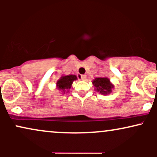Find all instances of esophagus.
Segmentation results:
<instances>
[{"instance_id": "1", "label": "esophagus", "mask_w": 157, "mask_h": 157, "mask_svg": "<svg viewBox=\"0 0 157 157\" xmlns=\"http://www.w3.org/2000/svg\"><path fill=\"white\" fill-rule=\"evenodd\" d=\"M80 79L82 80H86V75H80Z\"/></svg>"}]
</instances>
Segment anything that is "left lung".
Here are the masks:
<instances>
[{
  "instance_id": "obj_1",
  "label": "left lung",
  "mask_w": 157,
  "mask_h": 157,
  "mask_svg": "<svg viewBox=\"0 0 157 157\" xmlns=\"http://www.w3.org/2000/svg\"><path fill=\"white\" fill-rule=\"evenodd\" d=\"M92 83L96 88V91L102 94H107L111 93L113 86L107 77H98L93 81Z\"/></svg>"
}]
</instances>
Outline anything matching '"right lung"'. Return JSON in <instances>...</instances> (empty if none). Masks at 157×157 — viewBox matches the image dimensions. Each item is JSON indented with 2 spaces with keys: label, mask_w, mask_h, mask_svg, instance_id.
<instances>
[{
  "label": "right lung",
  "mask_w": 157,
  "mask_h": 157,
  "mask_svg": "<svg viewBox=\"0 0 157 157\" xmlns=\"http://www.w3.org/2000/svg\"><path fill=\"white\" fill-rule=\"evenodd\" d=\"M75 80H77V77L75 75H67L63 76L57 82V86L58 89L62 90L63 92H65L66 89H71V84Z\"/></svg>",
  "instance_id": "obj_1"
}]
</instances>
